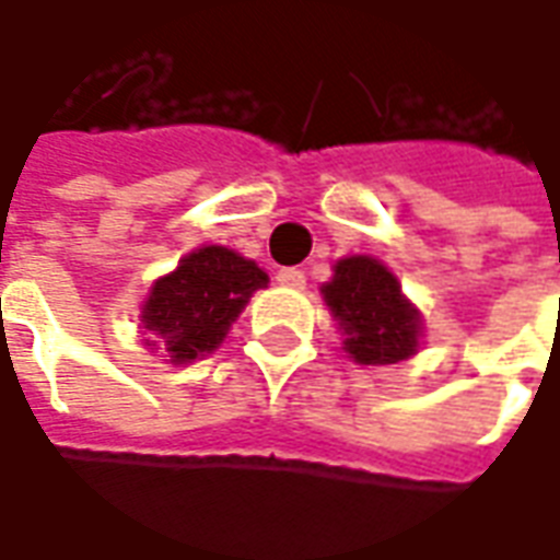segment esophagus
<instances>
[{
	"label": "esophagus",
	"mask_w": 560,
	"mask_h": 560,
	"mask_svg": "<svg viewBox=\"0 0 560 560\" xmlns=\"http://www.w3.org/2000/svg\"><path fill=\"white\" fill-rule=\"evenodd\" d=\"M276 281L284 284V288H294V291H303L306 288V276L300 269H279L276 272Z\"/></svg>",
	"instance_id": "esophagus-1"
}]
</instances>
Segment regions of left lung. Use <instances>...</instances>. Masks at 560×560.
<instances>
[{
  "label": "left lung",
  "instance_id": "1",
  "mask_svg": "<svg viewBox=\"0 0 560 560\" xmlns=\"http://www.w3.org/2000/svg\"><path fill=\"white\" fill-rule=\"evenodd\" d=\"M322 296L343 334V352L355 364H398L420 352L423 312L376 257L352 254L337 260L330 281L322 284Z\"/></svg>",
  "mask_w": 560,
  "mask_h": 560
}]
</instances>
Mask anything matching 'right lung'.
Returning <instances> with one entry per match:
<instances>
[{
    "instance_id": "1",
    "label": "right lung",
    "mask_w": 560,
    "mask_h": 560,
    "mask_svg": "<svg viewBox=\"0 0 560 560\" xmlns=\"http://www.w3.org/2000/svg\"><path fill=\"white\" fill-rule=\"evenodd\" d=\"M269 284L260 266L223 245H201L180 257L177 269L152 281L140 306L143 343L165 352L168 364H192L226 340L232 322L254 291Z\"/></svg>"
}]
</instances>
